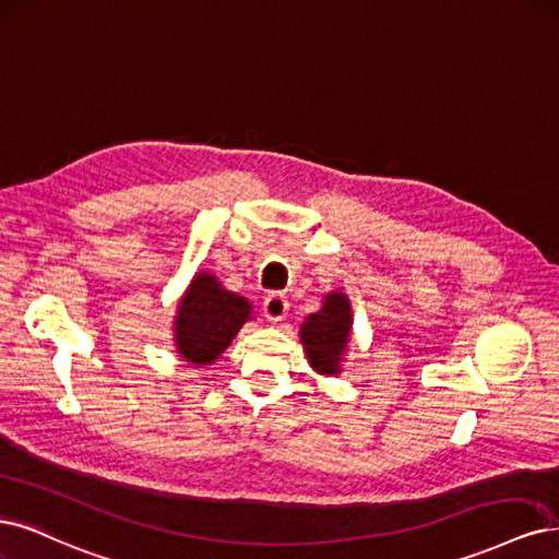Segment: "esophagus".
I'll return each mask as SVG.
<instances>
[{"instance_id": "34e87169", "label": "esophagus", "mask_w": 559, "mask_h": 559, "mask_svg": "<svg viewBox=\"0 0 559 559\" xmlns=\"http://www.w3.org/2000/svg\"><path fill=\"white\" fill-rule=\"evenodd\" d=\"M286 312H288V300L284 294L275 292V294H267L263 298V314L267 321H273V323L282 321Z\"/></svg>"}]
</instances>
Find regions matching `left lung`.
<instances>
[{"label":"left lung","mask_w":559,"mask_h":559,"mask_svg":"<svg viewBox=\"0 0 559 559\" xmlns=\"http://www.w3.org/2000/svg\"><path fill=\"white\" fill-rule=\"evenodd\" d=\"M352 302L346 294L333 292L323 298L319 312L310 314L300 325V342L307 360L319 374H340L342 356L352 337Z\"/></svg>","instance_id":"obj_1"}]
</instances>
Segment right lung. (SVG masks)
<instances>
[{
	"label": "right lung",
	"mask_w": 559,
	"mask_h": 559,
	"mask_svg": "<svg viewBox=\"0 0 559 559\" xmlns=\"http://www.w3.org/2000/svg\"><path fill=\"white\" fill-rule=\"evenodd\" d=\"M247 319H252L247 298L226 292L213 273H197L173 323L178 354L191 365L215 362Z\"/></svg>",
	"instance_id": "right-lung-1"
}]
</instances>
